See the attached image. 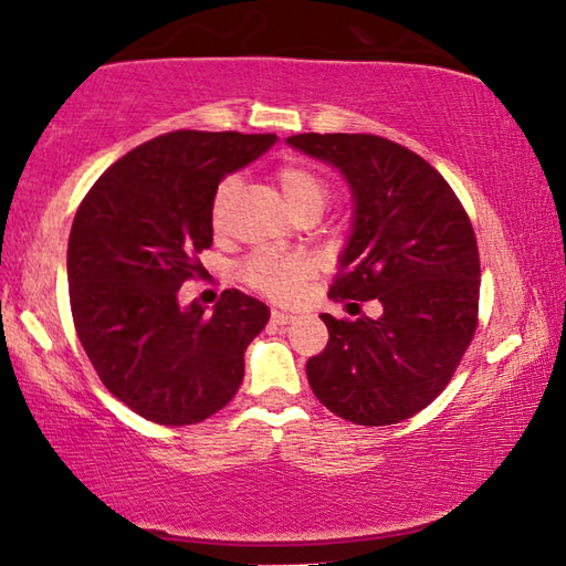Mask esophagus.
Wrapping results in <instances>:
<instances>
[{
  "label": "esophagus",
  "mask_w": 566,
  "mask_h": 566,
  "mask_svg": "<svg viewBox=\"0 0 566 566\" xmlns=\"http://www.w3.org/2000/svg\"><path fill=\"white\" fill-rule=\"evenodd\" d=\"M271 321H273L275 326H285V324H291L293 316H291V313H285V311H273L271 313Z\"/></svg>",
  "instance_id": "obj_1"
}]
</instances>
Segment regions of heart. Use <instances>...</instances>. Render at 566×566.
<instances>
[{"mask_svg":"<svg viewBox=\"0 0 566 566\" xmlns=\"http://www.w3.org/2000/svg\"><path fill=\"white\" fill-rule=\"evenodd\" d=\"M277 185H281L285 199H289L291 210L303 214H321L332 197V185L318 169L308 167V164H285L275 174ZM240 189L238 177H224L217 185L210 205V220L214 232H224L228 228V212L234 192ZM316 271L313 258L303 253H275V250H258L245 263L240 265V277L248 289L258 291L260 295L271 301L289 303L298 298L303 283Z\"/></svg>","mask_w":566,"mask_h":566,"instance_id":"b5f03b06","label":"heart"}]
</instances>
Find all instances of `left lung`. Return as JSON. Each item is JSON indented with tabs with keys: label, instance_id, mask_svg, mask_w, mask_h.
<instances>
[{
	"label": "left lung",
	"instance_id": "8db88e82",
	"mask_svg": "<svg viewBox=\"0 0 566 566\" xmlns=\"http://www.w3.org/2000/svg\"><path fill=\"white\" fill-rule=\"evenodd\" d=\"M289 144L344 171L354 232L334 301H379L381 316L321 313L326 349L306 364L318 402L354 424H395L424 410L478 328L481 258L465 207L420 154L374 134H295Z\"/></svg>",
	"mask_w": 566,
	"mask_h": 566
}]
</instances>
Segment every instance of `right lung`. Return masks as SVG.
Segmentation results:
<instances>
[{"label":"right lung","instance_id":"obj_1","mask_svg":"<svg viewBox=\"0 0 566 566\" xmlns=\"http://www.w3.org/2000/svg\"><path fill=\"white\" fill-rule=\"evenodd\" d=\"M275 134L171 132L120 156L77 207L67 240L75 334L103 387L156 424L202 422L245 377V349L268 324L265 303L238 289L207 316L177 293L205 273L210 205L224 174Z\"/></svg>","mask_w":566,"mask_h":566}]
</instances>
